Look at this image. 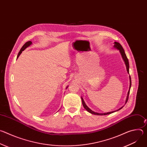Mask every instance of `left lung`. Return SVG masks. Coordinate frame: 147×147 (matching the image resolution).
Returning a JSON list of instances; mask_svg holds the SVG:
<instances>
[{"label": "left lung", "mask_w": 147, "mask_h": 147, "mask_svg": "<svg viewBox=\"0 0 147 147\" xmlns=\"http://www.w3.org/2000/svg\"><path fill=\"white\" fill-rule=\"evenodd\" d=\"M115 45H114V47L118 49L121 55V57L124 61V63L125 65V66H126V69H127V73L129 74V60L126 56V55H125V52H124V51L122 47V46L119 43V42H115ZM129 78H130V87H129V90L128 91V93H127V98H126V100H125V104L127 103V100H128V99H129V94H130V88H131V77L130 76H129ZM81 100H82V105L84 107V108L86 109V110H87L88 112H90V113L91 114H94V115H109V114H111V113H112L113 112H115L120 109H121L123 107L120 108V109H119L117 111H112V112H108V113H96V112H94L93 111H92L91 109H90L87 105L84 102V100L83 98L81 97Z\"/></svg>", "instance_id": "left-lung-1"}]
</instances>
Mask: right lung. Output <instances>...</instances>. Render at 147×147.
Segmentation results:
<instances>
[{
	"label": "right lung",
	"mask_w": 147,
	"mask_h": 147,
	"mask_svg": "<svg viewBox=\"0 0 147 147\" xmlns=\"http://www.w3.org/2000/svg\"><path fill=\"white\" fill-rule=\"evenodd\" d=\"M32 44V42L31 41H28V42H27L23 46V47L21 48V49H20V52H18V55H17V59L19 57V56L20 55V54L22 53V52L23 51H24L27 47H28L29 46H30ZM68 87L69 86H67V87H66V88H68Z\"/></svg>",
	"instance_id": "1"
}]
</instances>
